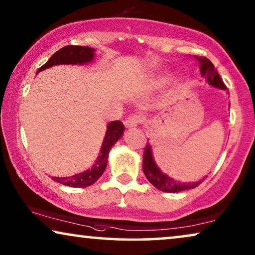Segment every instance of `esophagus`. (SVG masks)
I'll return each instance as SVG.
<instances>
[{
  "instance_id": "34e87169",
  "label": "esophagus",
  "mask_w": 255,
  "mask_h": 255,
  "mask_svg": "<svg viewBox=\"0 0 255 255\" xmlns=\"http://www.w3.org/2000/svg\"><path fill=\"white\" fill-rule=\"evenodd\" d=\"M124 123L127 128H135L138 124L141 123V118L139 115H132V116L128 117L127 120H125Z\"/></svg>"
}]
</instances>
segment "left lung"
<instances>
[{
    "label": "left lung",
    "mask_w": 255,
    "mask_h": 255,
    "mask_svg": "<svg viewBox=\"0 0 255 255\" xmlns=\"http://www.w3.org/2000/svg\"><path fill=\"white\" fill-rule=\"evenodd\" d=\"M198 61V67H200L201 75L204 76L209 85L219 89H226V86L224 82L222 81L221 76H219L218 72L215 69V66L212 62L205 57H195ZM142 170H144L145 176L147 180L154 186L156 189L165 191V193H179V191L193 189V188L197 187L198 184L202 183V181H197V182H179L175 181L172 177L166 175L162 173L158 166L155 165L154 159H153L151 145L147 144L145 146L144 149V156H142Z\"/></svg>",
    "instance_id": "obj_1"
}]
</instances>
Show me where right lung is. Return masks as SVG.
<instances>
[{"label":"right lung","mask_w":255,"mask_h":255,"mask_svg":"<svg viewBox=\"0 0 255 255\" xmlns=\"http://www.w3.org/2000/svg\"><path fill=\"white\" fill-rule=\"evenodd\" d=\"M94 52L95 50L88 46H75V45H67V46L62 47L58 52L52 55L48 59L46 64L41 66L38 69L37 73H39L44 69L55 65H85L88 62L93 61L94 59ZM124 124L121 121H114L108 124L106 137L103 139L102 146H101V152L99 156H97L96 161L92 166V168L87 169L86 172H82L80 174H75L73 176H66V177H57L52 176L55 182L65 184L68 187L74 188H85L88 186H92L95 183L100 176L102 175L104 170H106L107 162H108V155H109L110 148L116 144V141L120 139L124 133Z\"/></svg>","instance_id":"1"}]
</instances>
